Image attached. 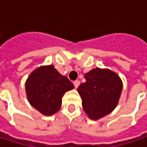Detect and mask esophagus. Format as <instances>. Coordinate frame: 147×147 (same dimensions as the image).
<instances>
[{"label": "esophagus", "mask_w": 147, "mask_h": 147, "mask_svg": "<svg viewBox=\"0 0 147 147\" xmlns=\"http://www.w3.org/2000/svg\"><path fill=\"white\" fill-rule=\"evenodd\" d=\"M73 83H74V86H75V88H78V86L80 85V82H79V81H75Z\"/></svg>", "instance_id": "esophagus-1"}]
</instances>
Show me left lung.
<instances>
[{
	"mask_svg": "<svg viewBox=\"0 0 147 147\" xmlns=\"http://www.w3.org/2000/svg\"><path fill=\"white\" fill-rule=\"evenodd\" d=\"M86 82L78 88L85 113L92 120H99L110 114L117 105L123 81L109 69L95 68L85 74Z\"/></svg>",
	"mask_w": 147,
	"mask_h": 147,
	"instance_id": "1",
	"label": "left lung"
}]
</instances>
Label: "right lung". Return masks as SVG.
<instances>
[{"instance_id": "1", "label": "right lung", "mask_w": 147, "mask_h": 147, "mask_svg": "<svg viewBox=\"0 0 147 147\" xmlns=\"http://www.w3.org/2000/svg\"><path fill=\"white\" fill-rule=\"evenodd\" d=\"M73 88L72 82L53 65L36 68L25 82L28 101L44 116H52L58 112L62 105V97Z\"/></svg>"}]
</instances>
